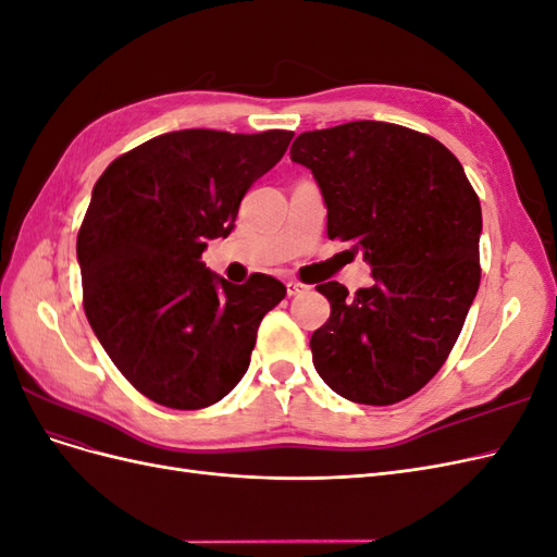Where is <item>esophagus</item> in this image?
Wrapping results in <instances>:
<instances>
[{
  "instance_id": "1",
  "label": "esophagus",
  "mask_w": 557,
  "mask_h": 557,
  "mask_svg": "<svg viewBox=\"0 0 557 557\" xmlns=\"http://www.w3.org/2000/svg\"><path fill=\"white\" fill-rule=\"evenodd\" d=\"M285 288H288V295H290V297H295V295L307 293V290H309V285L299 283V281H288V283H285Z\"/></svg>"
}]
</instances>
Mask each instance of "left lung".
<instances>
[{"label": "left lung", "mask_w": 557, "mask_h": 557, "mask_svg": "<svg viewBox=\"0 0 557 557\" xmlns=\"http://www.w3.org/2000/svg\"><path fill=\"white\" fill-rule=\"evenodd\" d=\"M293 162L327 205V237L350 242L374 283L348 297L315 285L330 318L311 336L315 372L336 395L387 407L440 372L481 283V201L460 160L430 134L356 121L301 132Z\"/></svg>", "instance_id": "obj_1"}]
</instances>
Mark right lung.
I'll return each mask as SVG.
<instances>
[{"mask_svg": "<svg viewBox=\"0 0 557 557\" xmlns=\"http://www.w3.org/2000/svg\"><path fill=\"white\" fill-rule=\"evenodd\" d=\"M290 139L288 129L166 132L95 183L76 239L83 309L111 362L162 407L221 401L246 374L264 313L285 297L274 276H213L201 252L232 232L246 190Z\"/></svg>", "mask_w": 557, "mask_h": 557, "instance_id": "1", "label": "right lung"}]
</instances>
